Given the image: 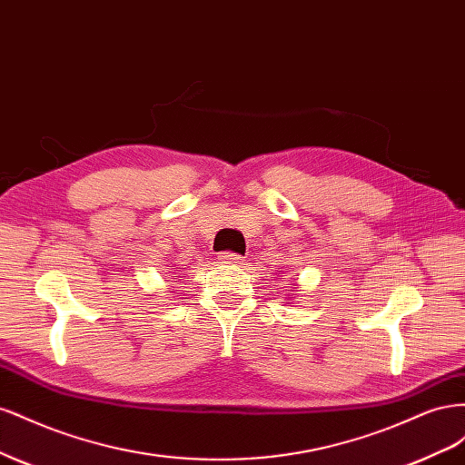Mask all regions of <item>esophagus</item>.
Returning <instances> with one entry per match:
<instances>
[{"mask_svg":"<svg viewBox=\"0 0 465 465\" xmlns=\"http://www.w3.org/2000/svg\"><path fill=\"white\" fill-rule=\"evenodd\" d=\"M219 260H221L223 263H238V262L242 260V256H241V254H232V252H221Z\"/></svg>","mask_w":465,"mask_h":465,"instance_id":"1","label":"esophagus"}]
</instances>
